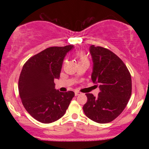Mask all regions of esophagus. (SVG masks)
Here are the masks:
<instances>
[{
  "mask_svg": "<svg viewBox=\"0 0 149 149\" xmlns=\"http://www.w3.org/2000/svg\"><path fill=\"white\" fill-rule=\"evenodd\" d=\"M82 95V93L80 92H78V91L75 92V95H76V96H78V95Z\"/></svg>",
  "mask_w": 149,
  "mask_h": 149,
  "instance_id": "esophagus-1",
  "label": "esophagus"
}]
</instances>
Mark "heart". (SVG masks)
Here are the masks:
<instances>
[{"instance_id":"heart-1","label":"heart","mask_w":149,"mask_h":149,"mask_svg":"<svg viewBox=\"0 0 149 149\" xmlns=\"http://www.w3.org/2000/svg\"><path fill=\"white\" fill-rule=\"evenodd\" d=\"M77 58L79 59V61H82V60H85V59H87L86 55L85 54V53L83 52H81V51H79V52H76V54Z\"/></svg>"}]
</instances>
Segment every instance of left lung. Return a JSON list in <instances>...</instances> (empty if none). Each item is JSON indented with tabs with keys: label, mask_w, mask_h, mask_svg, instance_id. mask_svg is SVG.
Here are the masks:
<instances>
[{
	"label": "left lung",
	"mask_w": 149,
	"mask_h": 149,
	"mask_svg": "<svg viewBox=\"0 0 149 149\" xmlns=\"http://www.w3.org/2000/svg\"><path fill=\"white\" fill-rule=\"evenodd\" d=\"M93 67L91 79L98 85V97L87 93L83 111L98 123L111 122L129 102L132 94L131 75L123 61L111 50L95 45L90 47Z\"/></svg>",
	"instance_id": "8db88e82"
}]
</instances>
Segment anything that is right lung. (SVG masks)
Here are the masks:
<instances>
[{"mask_svg":"<svg viewBox=\"0 0 149 149\" xmlns=\"http://www.w3.org/2000/svg\"><path fill=\"white\" fill-rule=\"evenodd\" d=\"M74 46L50 47L31 57L23 66L19 79V93L23 106L33 118L51 123L66 113L74 92L55 89L65 56Z\"/></svg>","mask_w":149,"mask_h":149,"instance_id":"right-lung-1","label":"right lung"}]
</instances>
